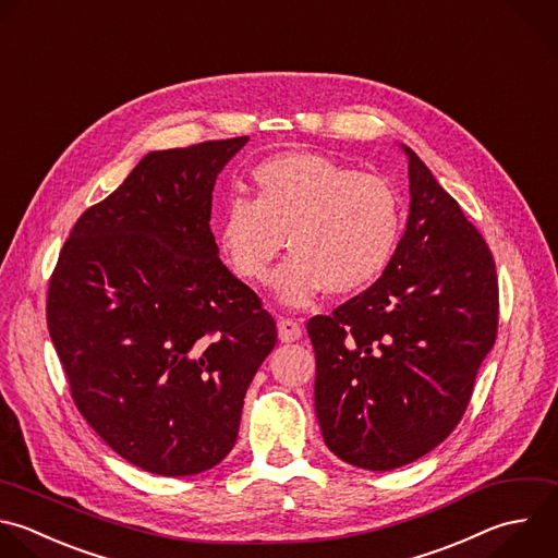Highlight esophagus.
<instances>
[{
  "instance_id": "34e87169",
  "label": "esophagus",
  "mask_w": 558,
  "mask_h": 558,
  "mask_svg": "<svg viewBox=\"0 0 558 558\" xmlns=\"http://www.w3.org/2000/svg\"><path fill=\"white\" fill-rule=\"evenodd\" d=\"M277 327H279V340L281 342H294L303 336V327L292 318H279Z\"/></svg>"
}]
</instances>
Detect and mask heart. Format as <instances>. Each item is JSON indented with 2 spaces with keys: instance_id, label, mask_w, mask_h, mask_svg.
<instances>
[{
  "instance_id": "b5f03b06",
  "label": "heart",
  "mask_w": 558,
  "mask_h": 558,
  "mask_svg": "<svg viewBox=\"0 0 558 558\" xmlns=\"http://www.w3.org/2000/svg\"><path fill=\"white\" fill-rule=\"evenodd\" d=\"M253 185L255 198H225L216 229L225 259L244 281L270 277L286 235L292 257L275 286L288 305H305L320 290H364L392 264L403 205L388 179L325 155L288 153L255 166Z\"/></svg>"
}]
</instances>
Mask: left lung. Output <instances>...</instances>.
Listing matches in <instances>:
<instances>
[{
	"label": "left lung",
	"mask_w": 558,
	"mask_h": 558,
	"mask_svg": "<svg viewBox=\"0 0 558 558\" xmlns=\"http://www.w3.org/2000/svg\"><path fill=\"white\" fill-rule=\"evenodd\" d=\"M410 214L388 270L314 316V408L344 462L390 471L442 442L462 418L497 336L493 255L408 148Z\"/></svg>",
	"instance_id": "1"
}]
</instances>
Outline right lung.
<instances>
[{"label": "right lung", "mask_w": 558, "mask_h": 558, "mask_svg": "<svg viewBox=\"0 0 558 558\" xmlns=\"http://www.w3.org/2000/svg\"><path fill=\"white\" fill-rule=\"evenodd\" d=\"M248 137L148 153L74 225L48 329L85 421L124 460L194 475L235 445L277 342L259 296L218 257L211 192Z\"/></svg>", "instance_id": "add662e5"}]
</instances>
